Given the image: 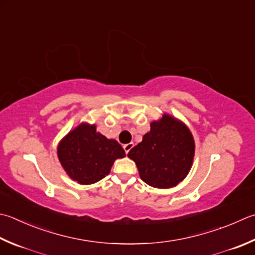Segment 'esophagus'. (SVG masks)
<instances>
[{
  "label": "esophagus",
  "mask_w": 255,
  "mask_h": 255,
  "mask_svg": "<svg viewBox=\"0 0 255 255\" xmlns=\"http://www.w3.org/2000/svg\"><path fill=\"white\" fill-rule=\"evenodd\" d=\"M134 146V144L133 143H128V144H124L123 145V148H124V151H126V153L128 154V153L132 150V147Z\"/></svg>",
  "instance_id": "1"
}]
</instances>
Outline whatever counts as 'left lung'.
I'll return each mask as SVG.
<instances>
[{"label": "left lung", "instance_id": "obj_1", "mask_svg": "<svg viewBox=\"0 0 255 255\" xmlns=\"http://www.w3.org/2000/svg\"><path fill=\"white\" fill-rule=\"evenodd\" d=\"M146 184L169 189L184 180L194 156L193 136L183 123L164 115L128 152Z\"/></svg>", "mask_w": 255, "mask_h": 255}]
</instances>
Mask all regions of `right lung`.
Here are the masks:
<instances>
[{"mask_svg":"<svg viewBox=\"0 0 255 255\" xmlns=\"http://www.w3.org/2000/svg\"><path fill=\"white\" fill-rule=\"evenodd\" d=\"M57 155L72 180L92 184L108 175L114 161L126 152L118 141L98 133L95 126L82 124L61 141Z\"/></svg>","mask_w":255,"mask_h":255,"instance_id":"1","label":"right lung"}]
</instances>
